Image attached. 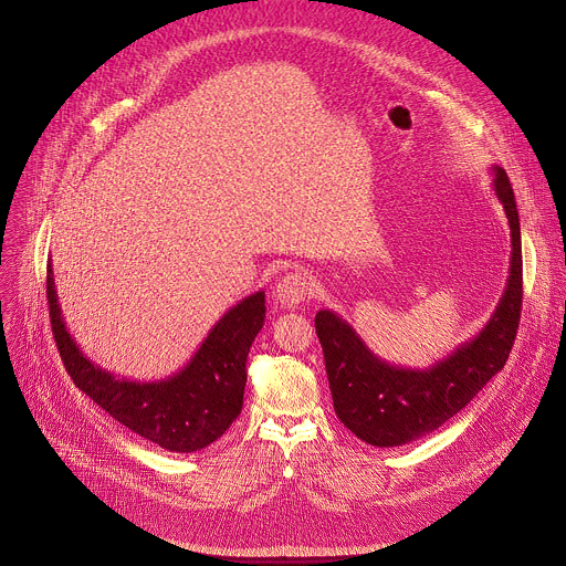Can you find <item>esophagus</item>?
Returning <instances> with one entry per match:
<instances>
[{
  "label": "esophagus",
  "instance_id": "34e87169",
  "mask_svg": "<svg viewBox=\"0 0 566 566\" xmlns=\"http://www.w3.org/2000/svg\"><path fill=\"white\" fill-rule=\"evenodd\" d=\"M275 300L284 306V308H295L300 304H304L306 300H311L313 295V282L306 273L295 271L284 275L277 284H275Z\"/></svg>",
  "mask_w": 566,
  "mask_h": 566
}]
</instances>
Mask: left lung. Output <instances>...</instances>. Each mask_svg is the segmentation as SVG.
<instances>
[{"mask_svg":"<svg viewBox=\"0 0 566 566\" xmlns=\"http://www.w3.org/2000/svg\"><path fill=\"white\" fill-rule=\"evenodd\" d=\"M491 170L511 229V266L504 293L475 337L429 368H405L375 355L335 311L315 315L335 413L366 444L402 447L424 438L462 411L509 359L522 306L520 218L504 168Z\"/></svg>","mask_w":566,"mask_h":566,"instance_id":"1","label":"left lung"}]
</instances>
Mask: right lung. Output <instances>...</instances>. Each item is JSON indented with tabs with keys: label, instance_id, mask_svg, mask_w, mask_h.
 <instances>
[{
	"label": "right lung",
	"instance_id": "add662e5",
	"mask_svg": "<svg viewBox=\"0 0 566 566\" xmlns=\"http://www.w3.org/2000/svg\"><path fill=\"white\" fill-rule=\"evenodd\" d=\"M46 297L53 335L75 387L133 433L172 453H193L227 433L242 411L247 355L264 326V291L231 306L196 355L168 378L139 382L97 366L71 337L49 264Z\"/></svg>",
	"mask_w": 566,
	"mask_h": 566
}]
</instances>
